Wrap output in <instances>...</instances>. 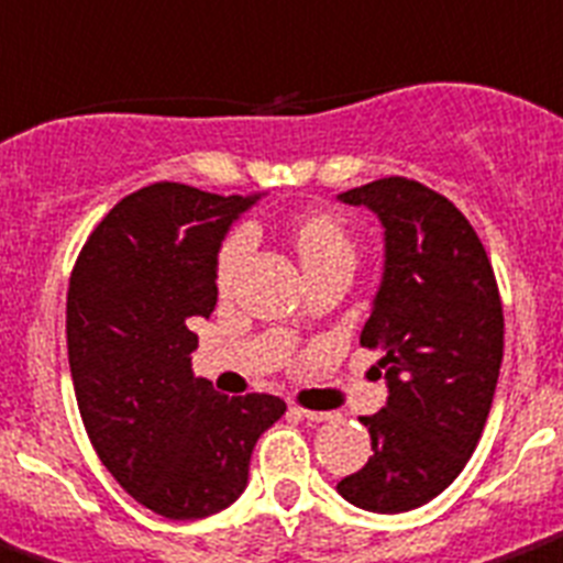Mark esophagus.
<instances>
[{
  "label": "esophagus",
  "instance_id": "esophagus-1",
  "mask_svg": "<svg viewBox=\"0 0 563 563\" xmlns=\"http://www.w3.org/2000/svg\"><path fill=\"white\" fill-rule=\"evenodd\" d=\"M289 412L297 415V418L306 420H332V412H314V409H303V406H289Z\"/></svg>",
  "mask_w": 563,
  "mask_h": 563
}]
</instances>
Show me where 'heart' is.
Instances as JSON below:
<instances>
[{"label": "heart", "instance_id": "b5f03b06", "mask_svg": "<svg viewBox=\"0 0 563 563\" xmlns=\"http://www.w3.org/2000/svg\"><path fill=\"white\" fill-rule=\"evenodd\" d=\"M249 245H252V234L249 231H238V234H231L225 240L223 252L217 257V280H220V286H229L231 277L238 274L240 263L249 254ZM295 245L303 268L311 266V263H320L325 257H334V254H349L346 234L329 217H311V220H306L295 231Z\"/></svg>", "mask_w": 563, "mask_h": 563}]
</instances>
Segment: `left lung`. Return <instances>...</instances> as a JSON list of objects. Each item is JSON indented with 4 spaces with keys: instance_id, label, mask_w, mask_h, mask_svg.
<instances>
[{
    "instance_id": "8db88e82",
    "label": "left lung",
    "mask_w": 563,
    "mask_h": 563,
    "mask_svg": "<svg viewBox=\"0 0 563 563\" xmlns=\"http://www.w3.org/2000/svg\"><path fill=\"white\" fill-rule=\"evenodd\" d=\"M384 229V274L361 332L384 349L386 406L363 415L372 457L338 484L369 512H409L461 475L504 361L498 283L478 234L446 197L386 177L338 194Z\"/></svg>"
}]
</instances>
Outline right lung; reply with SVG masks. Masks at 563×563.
Returning a JSON list of instances; mask_svg holds the SVG:
<instances>
[{
  "instance_id": "add662e5",
  "label": "right lung",
  "mask_w": 563,
  "mask_h": 563,
  "mask_svg": "<svg viewBox=\"0 0 563 563\" xmlns=\"http://www.w3.org/2000/svg\"><path fill=\"white\" fill-rule=\"evenodd\" d=\"M263 194L154 183L108 211L68 286V363L99 461L172 521L209 518L249 484L254 443L286 404L194 377L191 318L217 306V254Z\"/></svg>"
}]
</instances>
